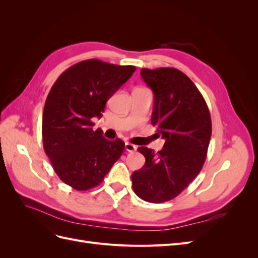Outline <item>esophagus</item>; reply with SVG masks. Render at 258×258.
<instances>
[{
  "label": "esophagus",
  "instance_id": "1",
  "mask_svg": "<svg viewBox=\"0 0 258 258\" xmlns=\"http://www.w3.org/2000/svg\"><path fill=\"white\" fill-rule=\"evenodd\" d=\"M124 150H126L127 152H130V153L135 152V151H137V146L129 143V142H126V143H124Z\"/></svg>",
  "mask_w": 258,
  "mask_h": 258
}]
</instances>
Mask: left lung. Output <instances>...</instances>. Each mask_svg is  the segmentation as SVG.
<instances>
[{"label":"left lung","mask_w":258,"mask_h":258,"mask_svg":"<svg viewBox=\"0 0 258 258\" xmlns=\"http://www.w3.org/2000/svg\"><path fill=\"white\" fill-rule=\"evenodd\" d=\"M141 76L154 92L152 124L165 140L155 153L139 147L145 165L132 173L137 196L160 204L175 198L201 171L212 135L206 101L190 79L173 68L142 69Z\"/></svg>","instance_id":"1"}]
</instances>
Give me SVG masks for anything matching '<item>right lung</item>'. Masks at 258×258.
I'll use <instances>...</instances> for the list:
<instances>
[{"mask_svg": "<svg viewBox=\"0 0 258 258\" xmlns=\"http://www.w3.org/2000/svg\"><path fill=\"white\" fill-rule=\"evenodd\" d=\"M135 71L134 66L85 60L66 70L51 87L43 112V145L54 172L74 189L98 186L121 156L124 143L93 131L91 119L101 118L106 101Z\"/></svg>", "mask_w": 258, "mask_h": 258, "instance_id": "right-lung-1", "label": "right lung"}]
</instances>
